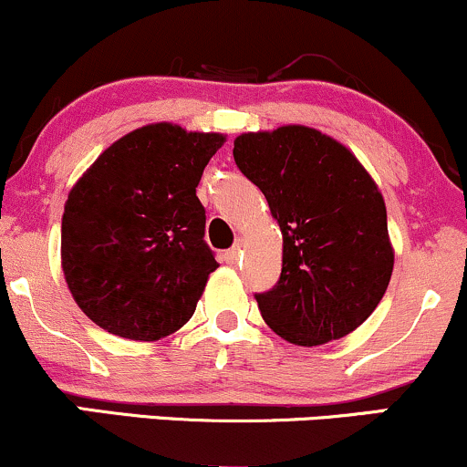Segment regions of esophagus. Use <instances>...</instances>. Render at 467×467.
I'll use <instances>...</instances> for the list:
<instances>
[{
	"instance_id": "obj_1",
	"label": "esophagus",
	"mask_w": 467,
	"mask_h": 467,
	"mask_svg": "<svg viewBox=\"0 0 467 467\" xmlns=\"http://www.w3.org/2000/svg\"><path fill=\"white\" fill-rule=\"evenodd\" d=\"M241 256V245H234V248L226 250V254H223V259H226V264H237Z\"/></svg>"
}]
</instances>
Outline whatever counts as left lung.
Wrapping results in <instances>:
<instances>
[{"label": "left lung", "mask_w": 467, "mask_h": 467, "mask_svg": "<svg viewBox=\"0 0 467 467\" xmlns=\"http://www.w3.org/2000/svg\"><path fill=\"white\" fill-rule=\"evenodd\" d=\"M233 155L283 234L281 276L254 294L264 320L301 347L351 334L393 272L387 206L371 175L349 149L301 125L241 133Z\"/></svg>", "instance_id": "1"}]
</instances>
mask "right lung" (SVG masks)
<instances>
[{"mask_svg": "<svg viewBox=\"0 0 467 467\" xmlns=\"http://www.w3.org/2000/svg\"><path fill=\"white\" fill-rule=\"evenodd\" d=\"M226 138L158 122L127 133L69 191L61 265L92 323L130 340H160L189 323L215 252L195 195Z\"/></svg>", "mask_w": 467, "mask_h": 467, "instance_id": "1", "label": "right lung"}]
</instances>
